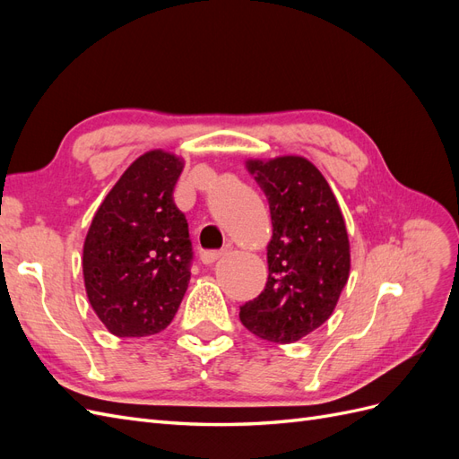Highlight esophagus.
<instances>
[{"mask_svg": "<svg viewBox=\"0 0 459 459\" xmlns=\"http://www.w3.org/2000/svg\"><path fill=\"white\" fill-rule=\"evenodd\" d=\"M220 256H224V251H203V253H201L203 264H212V262H216Z\"/></svg>", "mask_w": 459, "mask_h": 459, "instance_id": "esophagus-1", "label": "esophagus"}]
</instances>
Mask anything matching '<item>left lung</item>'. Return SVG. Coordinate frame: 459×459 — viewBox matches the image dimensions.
Segmentation results:
<instances>
[{
  "mask_svg": "<svg viewBox=\"0 0 459 459\" xmlns=\"http://www.w3.org/2000/svg\"><path fill=\"white\" fill-rule=\"evenodd\" d=\"M270 204L273 235L268 281L239 308L256 337L295 342L325 324L349 281L351 247L335 195L316 166L302 157L248 160Z\"/></svg>",
  "mask_w": 459,
  "mask_h": 459,
  "instance_id": "left-lung-1",
  "label": "left lung"
}]
</instances>
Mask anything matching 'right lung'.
I'll return each mask as SVG.
<instances>
[{"mask_svg":"<svg viewBox=\"0 0 459 459\" xmlns=\"http://www.w3.org/2000/svg\"><path fill=\"white\" fill-rule=\"evenodd\" d=\"M184 162L149 151L130 164L97 208L84 243L91 308L117 337H149L170 325L187 290L193 247L174 203Z\"/></svg>","mask_w":459,"mask_h":459,"instance_id":"add662e5","label":"right lung"}]
</instances>
